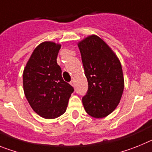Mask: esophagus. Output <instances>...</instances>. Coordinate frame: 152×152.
Returning <instances> with one entry per match:
<instances>
[{
    "mask_svg": "<svg viewBox=\"0 0 152 152\" xmlns=\"http://www.w3.org/2000/svg\"><path fill=\"white\" fill-rule=\"evenodd\" d=\"M70 85L72 86H74V81H71L70 82Z\"/></svg>",
    "mask_w": 152,
    "mask_h": 152,
    "instance_id": "1",
    "label": "esophagus"
}]
</instances>
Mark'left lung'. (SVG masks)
I'll use <instances>...</instances> for the list:
<instances>
[{"instance_id": "obj_1", "label": "left lung", "mask_w": 152, "mask_h": 152, "mask_svg": "<svg viewBox=\"0 0 152 152\" xmlns=\"http://www.w3.org/2000/svg\"><path fill=\"white\" fill-rule=\"evenodd\" d=\"M88 88L83 98L86 113L104 118L115 110L124 89L120 61L108 45L96 35L78 42Z\"/></svg>"}]
</instances>
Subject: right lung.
Here are the masks:
<instances>
[{"label":"right lung","mask_w":152,"mask_h":152,"mask_svg":"<svg viewBox=\"0 0 152 152\" xmlns=\"http://www.w3.org/2000/svg\"><path fill=\"white\" fill-rule=\"evenodd\" d=\"M61 44L44 42L34 49L23 74L24 94L40 117L55 119L65 113L74 89L62 78L57 63Z\"/></svg>","instance_id":"obj_1"}]
</instances>
